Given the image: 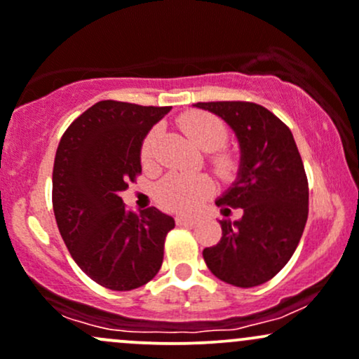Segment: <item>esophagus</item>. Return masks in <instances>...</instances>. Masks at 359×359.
<instances>
[{"label":"esophagus","mask_w":359,"mask_h":359,"mask_svg":"<svg viewBox=\"0 0 359 359\" xmlns=\"http://www.w3.org/2000/svg\"><path fill=\"white\" fill-rule=\"evenodd\" d=\"M196 222H198V218H196V217H186V215H179V217L175 218L177 225H186V227H189V225H194Z\"/></svg>","instance_id":"1"}]
</instances>
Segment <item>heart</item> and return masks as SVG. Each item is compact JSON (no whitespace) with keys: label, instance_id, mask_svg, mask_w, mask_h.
I'll return each instance as SVG.
<instances>
[{"label":"heart","instance_id":"1","mask_svg":"<svg viewBox=\"0 0 359 359\" xmlns=\"http://www.w3.org/2000/svg\"><path fill=\"white\" fill-rule=\"evenodd\" d=\"M179 123L182 130L192 139V142L203 151H217L227 142V127L218 116L210 115V113L189 111L180 116ZM158 134H160V127H154L142 141L141 160L144 165H149L154 160ZM211 165L224 180L236 179L239 172V160L236 154L229 151H220L215 154L211 158ZM211 191H213V182L206 175L173 173L158 186V199L161 206L167 210L177 211V213H191L201 206Z\"/></svg>","mask_w":359,"mask_h":359}]
</instances>
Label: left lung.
I'll list each match as a JSON object with an SVG mask.
<instances>
[{"instance_id":"8db88e82","label":"left lung","mask_w":359,"mask_h":359,"mask_svg":"<svg viewBox=\"0 0 359 359\" xmlns=\"http://www.w3.org/2000/svg\"><path fill=\"white\" fill-rule=\"evenodd\" d=\"M194 107L220 116L236 132L241 165L236 182L217 205L236 222L220 220L222 239L203 258L215 277L236 287H256L290 259L308 220V179L292 132L265 107L249 101H211Z\"/></svg>"}]
</instances>
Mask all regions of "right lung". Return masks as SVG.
Here are the masks:
<instances>
[{
  "label": "right lung",
  "instance_id": "right-lung-1",
  "mask_svg": "<svg viewBox=\"0 0 359 359\" xmlns=\"http://www.w3.org/2000/svg\"><path fill=\"white\" fill-rule=\"evenodd\" d=\"M172 107L100 101L70 123L53 167V210L81 270L103 287L148 284L163 263L172 217L126 208L122 192L141 173L146 134Z\"/></svg>",
  "mask_w": 359,
  "mask_h": 359
}]
</instances>
